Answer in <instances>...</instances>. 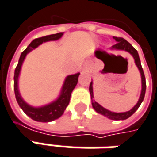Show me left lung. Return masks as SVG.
<instances>
[{"label":"left lung","mask_w":157,"mask_h":157,"mask_svg":"<svg viewBox=\"0 0 157 157\" xmlns=\"http://www.w3.org/2000/svg\"><path fill=\"white\" fill-rule=\"evenodd\" d=\"M115 39V41L117 42L116 44H115L114 46H112L110 48V50H116V51H126L128 53H129L132 57L134 58V61L136 63V66L137 67L139 72L141 74V80H142V89H141V94L139 96L137 103L130 110L126 111V112H113V111L105 109L104 107H102L100 105L98 102H96L94 99V89H93V80L91 81L90 85H89V93H90V97H91V102H92V107L95 109V112H97L98 114H101L102 116H104L109 119L111 120H116V121H119V120H126L128 117L132 116L133 114L137 110L138 108L140 107L141 103L143 102V99H144V95H145V91H146V80H145V76H144V73H143V68L141 65V61L139 58V55H138L137 50L136 48H134L133 46L128 42L125 39L121 38V37H113Z\"/></svg>","instance_id":"obj_1"}]
</instances>
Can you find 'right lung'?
Returning a JSON list of instances; mask_svg holds the SVG:
<instances>
[{
    "mask_svg": "<svg viewBox=\"0 0 157 157\" xmlns=\"http://www.w3.org/2000/svg\"><path fill=\"white\" fill-rule=\"evenodd\" d=\"M63 34H64V32H61V33L46 35V36L41 37V38H37V39L33 40L29 45L28 46V48L21 53L18 64H17V67L14 70V89L16 101L19 104L20 108L23 110L25 114L36 122H52V121H55L62 116V114L64 113L66 108L68 107V103H69L71 93L77 84L80 73L78 72V73L74 74V75H68L66 76V78L63 82V84H62L60 94L57 96L56 100L52 101L51 102L45 104V105L35 107V106L29 104L27 101H25V100L22 98V96L20 93L19 76L20 74H21V67H22V64L24 62L25 58L29 53H30L32 50H34L35 48H36L37 47H39L44 42L59 40L60 38H62Z\"/></svg>",
    "mask_w": 157,
    "mask_h": 157,
    "instance_id": "obj_1",
    "label": "right lung"
}]
</instances>
